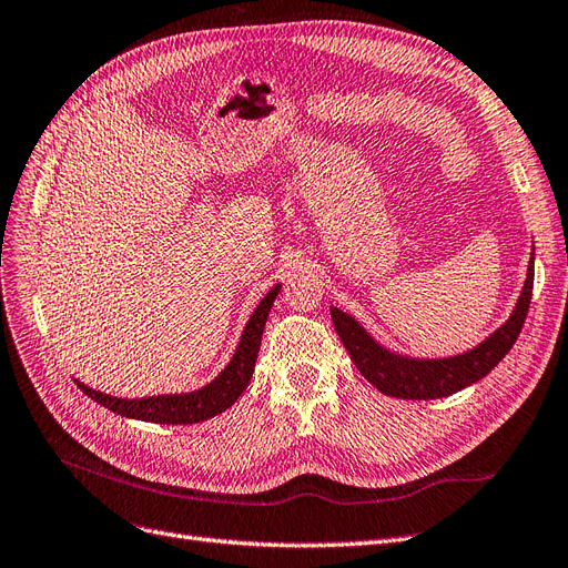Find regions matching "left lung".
Instances as JSON below:
<instances>
[{
    "label": "left lung",
    "mask_w": 568,
    "mask_h": 568,
    "mask_svg": "<svg viewBox=\"0 0 568 568\" xmlns=\"http://www.w3.org/2000/svg\"><path fill=\"white\" fill-rule=\"evenodd\" d=\"M532 261H536V253H530L521 296L517 305H514L509 320L484 343H478L476 348L467 353L438 359H419L390 353L382 343H376L355 317H351L348 313H341L338 307L332 305L336 334L343 341V346H346L359 374L384 395H393V398L403 400L445 398V395H453L476 384L478 379H484V376L490 369H495V365L509 353L514 341L519 338L532 296Z\"/></svg>",
    "instance_id": "8db88e82"
}]
</instances>
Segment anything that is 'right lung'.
<instances>
[{"mask_svg": "<svg viewBox=\"0 0 568 568\" xmlns=\"http://www.w3.org/2000/svg\"><path fill=\"white\" fill-rule=\"evenodd\" d=\"M282 284L272 286L270 294L255 307L248 324L244 326L242 341L230 359V365L222 369L211 384H205L192 393H173V395H151V398H115V395L94 390L75 379L78 388L92 398L94 403L109 407L120 417L153 422V424H196L203 419H211L220 412H225L236 403L239 395L251 382V374L255 369L257 351H261V338L265 322L270 315V307L277 298Z\"/></svg>", "mask_w": 568, "mask_h": 568, "instance_id": "obj_1", "label": "right lung"}]
</instances>
